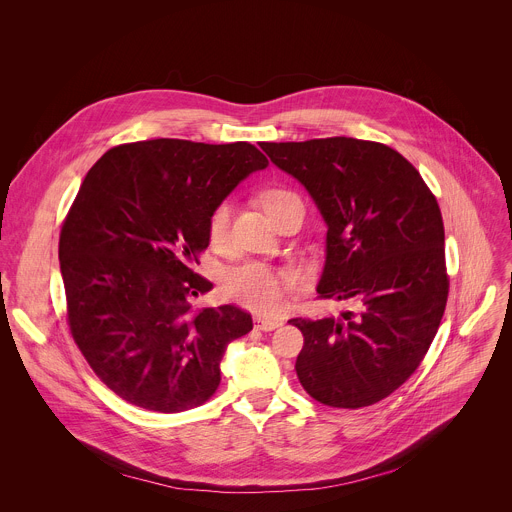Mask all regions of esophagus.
Instances as JSON below:
<instances>
[{"label":"esophagus","mask_w":512,"mask_h":512,"mask_svg":"<svg viewBox=\"0 0 512 512\" xmlns=\"http://www.w3.org/2000/svg\"><path fill=\"white\" fill-rule=\"evenodd\" d=\"M281 324H283V320H275V318H263V316H257V318H255V326H257L259 330H265V332L275 330V328H279Z\"/></svg>","instance_id":"1"}]
</instances>
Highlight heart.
<instances>
[{
  "instance_id": "1",
  "label": "heart",
  "mask_w": 512,
  "mask_h": 512,
  "mask_svg": "<svg viewBox=\"0 0 512 512\" xmlns=\"http://www.w3.org/2000/svg\"><path fill=\"white\" fill-rule=\"evenodd\" d=\"M289 196L291 194L285 190H269L263 194V206L265 210H269ZM229 221H231L229 204H221L212 212L210 225H208L212 243L225 241L229 231ZM291 283H294V277L285 271H279L265 263H245L231 269L225 275L223 285H225L227 296L233 298L235 302L257 312H273L283 304L287 291L291 289Z\"/></svg>"
}]
</instances>
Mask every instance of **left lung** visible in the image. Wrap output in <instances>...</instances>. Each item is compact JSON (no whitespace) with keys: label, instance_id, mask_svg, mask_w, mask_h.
<instances>
[{"label":"left lung","instance_id":"left-lung-1","mask_svg":"<svg viewBox=\"0 0 512 512\" xmlns=\"http://www.w3.org/2000/svg\"><path fill=\"white\" fill-rule=\"evenodd\" d=\"M263 150L326 223L318 294L358 308L289 320L304 334L298 379L324 405H373L415 373L442 322L450 283L440 206L419 172L377 141L326 137Z\"/></svg>","mask_w":512,"mask_h":512}]
</instances>
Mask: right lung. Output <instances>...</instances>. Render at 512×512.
Listing matches in <instances>:
<instances>
[{
	"label": "right lung",
	"mask_w": 512,
	"mask_h": 512,
	"mask_svg": "<svg viewBox=\"0 0 512 512\" xmlns=\"http://www.w3.org/2000/svg\"><path fill=\"white\" fill-rule=\"evenodd\" d=\"M267 166L247 141L162 137L109 150L85 176L58 243L68 324L127 403L160 413L202 405L227 346L253 330L237 306L192 312L188 300L212 289L192 271L212 212Z\"/></svg>",
	"instance_id": "add662e5"
}]
</instances>
